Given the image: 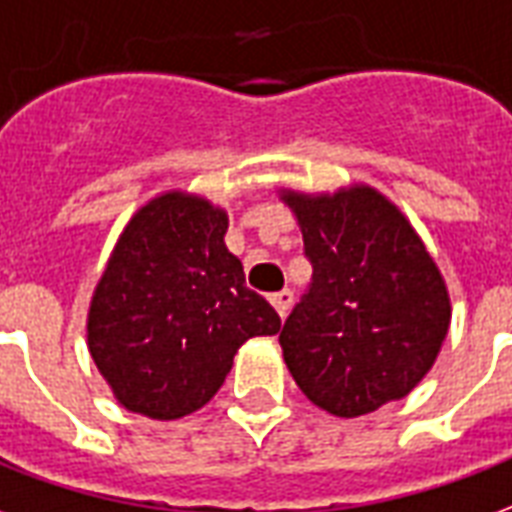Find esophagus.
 I'll return each mask as SVG.
<instances>
[{"mask_svg":"<svg viewBox=\"0 0 512 512\" xmlns=\"http://www.w3.org/2000/svg\"><path fill=\"white\" fill-rule=\"evenodd\" d=\"M270 302H272V305H275V311L281 313V316H286V313H289V308H292L294 292H292V289H281V292L272 294Z\"/></svg>","mask_w":512,"mask_h":512,"instance_id":"34e87169","label":"esophagus"}]
</instances>
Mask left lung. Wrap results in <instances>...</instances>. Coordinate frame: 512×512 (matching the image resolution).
Listing matches in <instances>:
<instances>
[{"instance_id": "1", "label": "left lung", "mask_w": 512, "mask_h": 512, "mask_svg": "<svg viewBox=\"0 0 512 512\" xmlns=\"http://www.w3.org/2000/svg\"><path fill=\"white\" fill-rule=\"evenodd\" d=\"M311 261L281 330L283 360L313 404L360 417L404 398L450 327L445 281L409 220L374 188L283 193Z\"/></svg>"}]
</instances>
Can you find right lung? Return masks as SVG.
Here are the masks:
<instances>
[{
    "label": "right lung",
    "mask_w": 512,
    "mask_h": 512,
    "mask_svg": "<svg viewBox=\"0 0 512 512\" xmlns=\"http://www.w3.org/2000/svg\"><path fill=\"white\" fill-rule=\"evenodd\" d=\"M226 212L166 193L133 215L89 308V352L119 404L177 420L218 393L234 354L281 316L245 286Z\"/></svg>",
    "instance_id": "right-lung-1"
}]
</instances>
